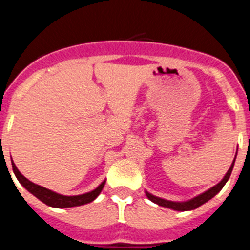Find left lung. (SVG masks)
Segmentation results:
<instances>
[{
  "label": "left lung",
  "instance_id": "1",
  "mask_svg": "<svg viewBox=\"0 0 250 250\" xmlns=\"http://www.w3.org/2000/svg\"><path fill=\"white\" fill-rule=\"evenodd\" d=\"M235 157H237V154H235ZM234 162H235V158H234V161H233V163H231L229 170L227 172V174L224 175V178L222 179L219 183L215 184V186L212 187L210 189H208L207 192L202 193V194L197 195V197L193 198V199H190V201H188V202H170V201H166V199H162V198L156 197V195L150 194V193H148V192H146V194H147V197L149 198L153 203L158 204V206H161V207H166V208L173 209V210H181V212L192 210V209H195V208H198V207H201L202 204H204L206 202H208L209 199H212V198L214 197L217 193L220 192V189L223 188L224 184L227 183V181H228L229 177H230L231 170H233V167H234Z\"/></svg>",
  "mask_w": 250,
  "mask_h": 250
}]
</instances>
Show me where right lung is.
I'll return each instance as SVG.
<instances>
[{"label": "right lung", "instance_id": "add662e5", "mask_svg": "<svg viewBox=\"0 0 250 250\" xmlns=\"http://www.w3.org/2000/svg\"><path fill=\"white\" fill-rule=\"evenodd\" d=\"M12 169L15 175L17 177L20 183L26 188L30 193H32L36 198H38L40 201L43 202L44 204L49 207H55V208H71V207H78L83 206V204L91 203L92 201H94L96 198L100 195V193L102 192L103 187H104V182L100 184V186L96 188L92 192L86 193V194H81V195H62L58 194V193L52 192V190L47 189L44 187L38 186V184L32 183L31 181L23 177L21 174L17 167L15 166V163L12 162Z\"/></svg>", "mask_w": 250, "mask_h": 250}]
</instances>
